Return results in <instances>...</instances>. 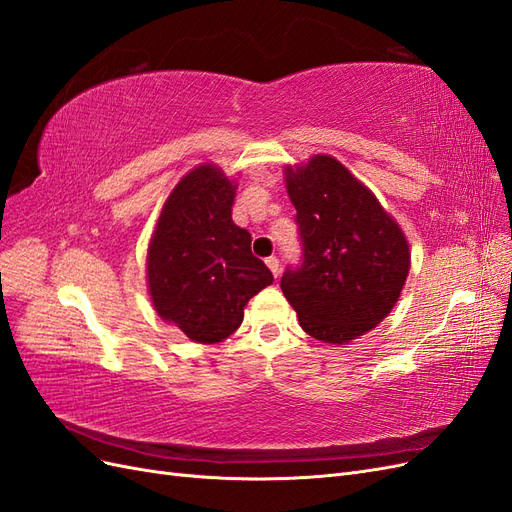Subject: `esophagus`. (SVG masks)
<instances>
[{
    "instance_id": "esophagus-1",
    "label": "esophagus",
    "mask_w": 512,
    "mask_h": 512,
    "mask_svg": "<svg viewBox=\"0 0 512 512\" xmlns=\"http://www.w3.org/2000/svg\"><path fill=\"white\" fill-rule=\"evenodd\" d=\"M265 262H267V267L271 269V273H273L275 277H277V275H280V271H282V267H280V260H277L275 256H269V258H267Z\"/></svg>"
}]
</instances>
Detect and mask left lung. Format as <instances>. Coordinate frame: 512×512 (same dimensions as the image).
<instances>
[{
	"label": "left lung",
	"instance_id": "obj_1",
	"mask_svg": "<svg viewBox=\"0 0 512 512\" xmlns=\"http://www.w3.org/2000/svg\"><path fill=\"white\" fill-rule=\"evenodd\" d=\"M303 260L282 275V292L307 335L348 344L380 324L410 271L399 224L350 170L331 156L286 168Z\"/></svg>",
	"mask_w": 512,
	"mask_h": 512
}]
</instances>
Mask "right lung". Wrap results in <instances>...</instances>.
Masks as SVG:
<instances>
[{"mask_svg":"<svg viewBox=\"0 0 512 512\" xmlns=\"http://www.w3.org/2000/svg\"><path fill=\"white\" fill-rule=\"evenodd\" d=\"M237 185L203 164L170 192L147 252L153 307L198 344H218L243 322V307L273 284L252 254V235L232 222Z\"/></svg>","mask_w":512,"mask_h":512,"instance_id":"obj_1","label":"right lung"}]
</instances>
